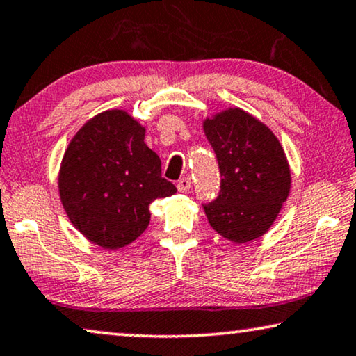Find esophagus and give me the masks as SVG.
I'll return each mask as SVG.
<instances>
[{
	"label": "esophagus",
	"mask_w": 356,
	"mask_h": 356,
	"mask_svg": "<svg viewBox=\"0 0 356 356\" xmlns=\"http://www.w3.org/2000/svg\"><path fill=\"white\" fill-rule=\"evenodd\" d=\"M190 187H192V182H190V177H182L177 182V190L179 192H187V190H190Z\"/></svg>",
	"instance_id": "1"
}]
</instances>
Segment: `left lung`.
<instances>
[{"label":"left lung","mask_w":356,"mask_h":356,"mask_svg":"<svg viewBox=\"0 0 356 356\" xmlns=\"http://www.w3.org/2000/svg\"><path fill=\"white\" fill-rule=\"evenodd\" d=\"M216 153L221 188L204 213L219 235L235 243L261 237L273 226L290 192V169L279 140L240 108L204 119Z\"/></svg>","instance_id":"obj_1"}]
</instances>
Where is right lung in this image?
Wrapping results in <instances>:
<instances>
[{"instance_id": "add662e5", "label": "right lung", "mask_w": 356, "mask_h": 356, "mask_svg": "<svg viewBox=\"0 0 356 356\" xmlns=\"http://www.w3.org/2000/svg\"><path fill=\"white\" fill-rule=\"evenodd\" d=\"M143 140L145 127L130 114L109 109L85 122L64 153L59 197L95 245L116 250L134 242L148 227L149 203L177 192Z\"/></svg>"}]
</instances>
